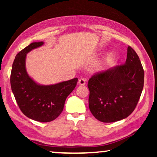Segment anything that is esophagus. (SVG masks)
I'll return each instance as SVG.
<instances>
[{
  "label": "esophagus",
  "mask_w": 157,
  "mask_h": 157,
  "mask_svg": "<svg viewBox=\"0 0 157 157\" xmlns=\"http://www.w3.org/2000/svg\"><path fill=\"white\" fill-rule=\"evenodd\" d=\"M78 84L80 85V86H84L85 84H86V81H85V79L84 78H81L79 79Z\"/></svg>",
  "instance_id": "obj_1"
}]
</instances>
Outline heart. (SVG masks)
I'll return each mask as SVG.
<instances>
[{
    "label": "heart",
    "mask_w": 157,
    "mask_h": 157,
    "mask_svg": "<svg viewBox=\"0 0 157 157\" xmlns=\"http://www.w3.org/2000/svg\"><path fill=\"white\" fill-rule=\"evenodd\" d=\"M113 54H109L108 55V56L105 58V60L103 61L102 63H100L99 65L98 66V68L99 69V70H102L104 68H105V66H107L111 60L113 59Z\"/></svg>",
    "instance_id": "1"
}]
</instances>
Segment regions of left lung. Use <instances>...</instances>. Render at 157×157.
I'll use <instances>...</instances> for the list:
<instances>
[{
  "instance_id": "left-lung-1",
  "label": "left lung",
  "mask_w": 157,
  "mask_h": 157,
  "mask_svg": "<svg viewBox=\"0 0 157 157\" xmlns=\"http://www.w3.org/2000/svg\"><path fill=\"white\" fill-rule=\"evenodd\" d=\"M144 84V71L139 57L131 47L127 48L125 63L89 79V109L103 123L126 118L134 111Z\"/></svg>"
}]
</instances>
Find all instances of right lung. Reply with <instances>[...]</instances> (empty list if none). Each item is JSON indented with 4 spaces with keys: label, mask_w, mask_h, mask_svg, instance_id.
Returning <instances> with one entry per match:
<instances>
[{
    "label": "right lung",
    "mask_w": 157,
    "mask_h": 157,
    "mask_svg": "<svg viewBox=\"0 0 157 157\" xmlns=\"http://www.w3.org/2000/svg\"><path fill=\"white\" fill-rule=\"evenodd\" d=\"M43 41L33 42L18 53L12 68V91L21 111L32 120L47 123L62 112L65 101L75 88L78 78L55 84L41 85L30 78L25 68L27 54L43 46Z\"/></svg>",
    "instance_id": "1"
}]
</instances>
